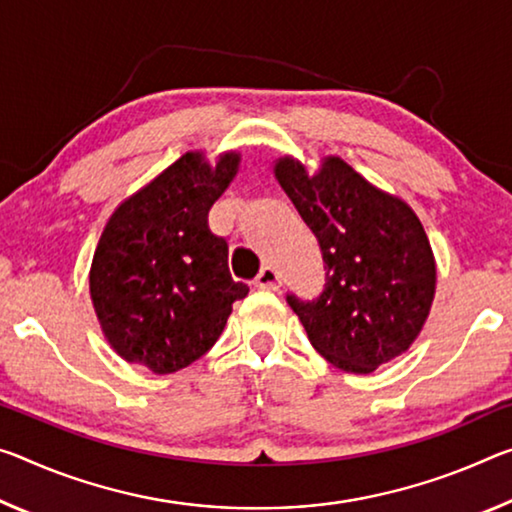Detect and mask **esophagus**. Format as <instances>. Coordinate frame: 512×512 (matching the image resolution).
I'll list each match as a JSON object with an SVG mask.
<instances>
[{
    "mask_svg": "<svg viewBox=\"0 0 512 512\" xmlns=\"http://www.w3.org/2000/svg\"><path fill=\"white\" fill-rule=\"evenodd\" d=\"M280 273L273 269V266H264L262 271H259V275H257V280H255V285L259 287V289H278L280 287Z\"/></svg>",
    "mask_w": 512,
    "mask_h": 512,
    "instance_id": "esophagus-1",
    "label": "esophagus"
}]
</instances>
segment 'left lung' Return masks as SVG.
I'll return each mask as SVG.
<instances>
[{
    "instance_id": "obj_1",
    "label": "left lung",
    "mask_w": 512,
    "mask_h": 512,
    "mask_svg": "<svg viewBox=\"0 0 512 512\" xmlns=\"http://www.w3.org/2000/svg\"><path fill=\"white\" fill-rule=\"evenodd\" d=\"M275 177L319 239L326 285L287 294L312 346L348 373H371L415 342L435 296V259L417 214L339 157L316 175L285 157Z\"/></svg>"
}]
</instances>
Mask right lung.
Listing matches in <instances>:
<instances>
[{
  "mask_svg": "<svg viewBox=\"0 0 512 512\" xmlns=\"http://www.w3.org/2000/svg\"><path fill=\"white\" fill-rule=\"evenodd\" d=\"M239 168L225 152L212 168L186 152L111 214L91 266V298L104 337L127 362L173 373L216 344L234 300L227 241L209 230V209Z\"/></svg>",
  "mask_w": 512,
  "mask_h": 512,
  "instance_id": "right-lung-1",
  "label": "right lung"
}]
</instances>
